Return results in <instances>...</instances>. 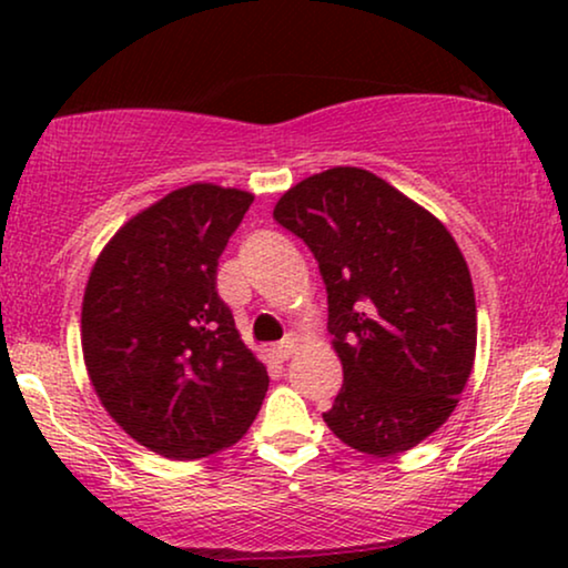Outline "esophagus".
Listing matches in <instances>:
<instances>
[{"label":"esophagus","instance_id":"34e87169","mask_svg":"<svg viewBox=\"0 0 568 568\" xmlns=\"http://www.w3.org/2000/svg\"><path fill=\"white\" fill-rule=\"evenodd\" d=\"M294 348H297V336H294V333H286V336L274 346L276 359L278 362H286L294 354Z\"/></svg>","mask_w":568,"mask_h":568}]
</instances>
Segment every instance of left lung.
I'll use <instances>...</instances> for the list:
<instances>
[{"label": "left lung", "instance_id": "1", "mask_svg": "<svg viewBox=\"0 0 568 568\" xmlns=\"http://www.w3.org/2000/svg\"><path fill=\"white\" fill-rule=\"evenodd\" d=\"M274 220L305 240L328 292L344 385L323 418L359 453L390 457L437 432L476 359V294L445 224L359 168L310 175Z\"/></svg>", "mask_w": 568, "mask_h": 568}]
</instances>
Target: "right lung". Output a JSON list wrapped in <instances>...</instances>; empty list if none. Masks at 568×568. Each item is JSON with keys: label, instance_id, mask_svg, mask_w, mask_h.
Returning <instances> with one entry per match:
<instances>
[{"label": "right lung", "instance_id": "1", "mask_svg": "<svg viewBox=\"0 0 568 568\" xmlns=\"http://www.w3.org/2000/svg\"><path fill=\"white\" fill-rule=\"evenodd\" d=\"M253 193L193 183L115 232L82 302V354L100 403L129 437L170 460L235 445L268 372L216 294V266Z\"/></svg>", "mask_w": 568, "mask_h": 568}]
</instances>
